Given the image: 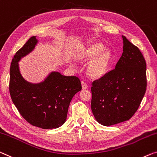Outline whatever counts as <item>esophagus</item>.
Here are the masks:
<instances>
[{
  "label": "esophagus",
  "instance_id": "esophagus-1",
  "mask_svg": "<svg viewBox=\"0 0 157 157\" xmlns=\"http://www.w3.org/2000/svg\"><path fill=\"white\" fill-rule=\"evenodd\" d=\"M88 85L85 82L82 81V90H86V89L88 88Z\"/></svg>",
  "mask_w": 157,
  "mask_h": 157
}]
</instances>
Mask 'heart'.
Returning a JSON list of instances; mask_svg holds the SVG:
<instances>
[{"label":"heart","mask_w":157,"mask_h":157,"mask_svg":"<svg viewBox=\"0 0 157 157\" xmlns=\"http://www.w3.org/2000/svg\"><path fill=\"white\" fill-rule=\"evenodd\" d=\"M95 57L88 66L89 75L93 78H100L109 72L112 61V53L109 49L104 48L99 42H94L82 53L81 59L89 60Z\"/></svg>","instance_id":"obj_1"}]
</instances>
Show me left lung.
Returning <instances> with one entry per match:
<instances>
[{"instance_id":"obj_1","label":"left lung","mask_w":157,"mask_h":157,"mask_svg":"<svg viewBox=\"0 0 157 157\" xmlns=\"http://www.w3.org/2000/svg\"><path fill=\"white\" fill-rule=\"evenodd\" d=\"M122 37L123 52L115 68L93 81L91 87L93 115L105 126L132 118L147 90L145 59L136 46Z\"/></svg>"}]
</instances>
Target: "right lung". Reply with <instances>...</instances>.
<instances>
[{
	"instance_id": "1",
	"label": "right lung",
	"mask_w": 157,
	"mask_h": 157,
	"mask_svg": "<svg viewBox=\"0 0 157 157\" xmlns=\"http://www.w3.org/2000/svg\"><path fill=\"white\" fill-rule=\"evenodd\" d=\"M36 36H32L16 52L10 69L9 91L13 104L28 123L42 129H53L66 121L72 97L82 90L76 76H64L52 72L44 82L32 85L21 76L18 61L34 48Z\"/></svg>"
}]
</instances>
